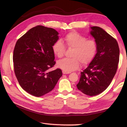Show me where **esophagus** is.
Wrapping results in <instances>:
<instances>
[{
    "label": "esophagus",
    "instance_id": "obj_1",
    "mask_svg": "<svg viewBox=\"0 0 127 127\" xmlns=\"http://www.w3.org/2000/svg\"><path fill=\"white\" fill-rule=\"evenodd\" d=\"M63 74H70V72H66V71H63Z\"/></svg>",
    "mask_w": 127,
    "mask_h": 127
}]
</instances>
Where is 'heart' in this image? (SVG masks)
<instances>
[{
  "mask_svg": "<svg viewBox=\"0 0 127 127\" xmlns=\"http://www.w3.org/2000/svg\"><path fill=\"white\" fill-rule=\"evenodd\" d=\"M67 47L72 48L71 58L64 59L57 63V66L64 71L70 72L79 68L80 63L86 65L93 60L97 51L96 43L76 32L68 33L64 37ZM55 54L59 58L64 56L65 46L60 40L56 41L52 45Z\"/></svg>",
  "mask_w": 127,
  "mask_h": 127,
  "instance_id": "1",
  "label": "heart"
}]
</instances>
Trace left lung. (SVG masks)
Wrapping results in <instances>:
<instances>
[{
  "mask_svg": "<svg viewBox=\"0 0 127 127\" xmlns=\"http://www.w3.org/2000/svg\"><path fill=\"white\" fill-rule=\"evenodd\" d=\"M90 29L97 51L87 67L80 72L76 86L82 93L92 96L101 94L110 85L117 72L120 50L117 40L105 30L98 26Z\"/></svg>",
  "mask_w": 127,
  "mask_h": 127,
  "instance_id": "obj_1",
  "label": "left lung"
}]
</instances>
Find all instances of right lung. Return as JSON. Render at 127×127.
<instances>
[{"mask_svg":"<svg viewBox=\"0 0 127 127\" xmlns=\"http://www.w3.org/2000/svg\"><path fill=\"white\" fill-rule=\"evenodd\" d=\"M59 33L52 28L37 25L19 39L14 50L15 75L22 88L34 96L51 92L63 75L60 69L48 70L56 64L52 45Z\"/></svg>","mask_w":127,"mask_h":127,"instance_id":"obj_1","label":"right lung"}]
</instances>
